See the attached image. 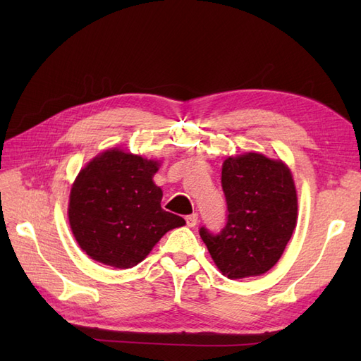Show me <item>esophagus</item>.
<instances>
[{"label":"esophagus","instance_id":"34e87169","mask_svg":"<svg viewBox=\"0 0 361 361\" xmlns=\"http://www.w3.org/2000/svg\"><path fill=\"white\" fill-rule=\"evenodd\" d=\"M185 221H187V226H188V227H194L195 224L199 223V215H197V214L187 215V216H185Z\"/></svg>","mask_w":361,"mask_h":361}]
</instances>
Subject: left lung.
I'll return each instance as SVG.
<instances>
[{
  "label": "left lung",
  "mask_w": 361,
  "mask_h": 361,
  "mask_svg": "<svg viewBox=\"0 0 361 361\" xmlns=\"http://www.w3.org/2000/svg\"><path fill=\"white\" fill-rule=\"evenodd\" d=\"M227 221L220 233L200 236L227 279L265 274L285 251L297 226V190L288 166L256 152L223 162Z\"/></svg>",
  "instance_id": "1"
}]
</instances>
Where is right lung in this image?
Listing matches in <instances>:
<instances>
[{
	"label": "right lung",
	"mask_w": 361,
	"mask_h": 361,
	"mask_svg": "<svg viewBox=\"0 0 361 361\" xmlns=\"http://www.w3.org/2000/svg\"><path fill=\"white\" fill-rule=\"evenodd\" d=\"M158 166V161L111 149L80 171L68 214L87 256L114 268H133L169 231L185 224L182 216L161 207L162 191L152 180Z\"/></svg>",
	"instance_id": "add662e5"
}]
</instances>
